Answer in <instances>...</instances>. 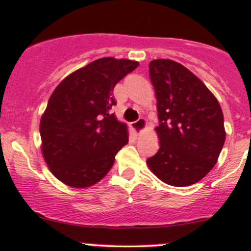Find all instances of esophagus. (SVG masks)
Here are the masks:
<instances>
[{"label":"esophagus","mask_w":251,"mask_h":251,"mask_svg":"<svg viewBox=\"0 0 251 251\" xmlns=\"http://www.w3.org/2000/svg\"><path fill=\"white\" fill-rule=\"evenodd\" d=\"M131 126H132V128H133L138 134H140V133H142V132H144L146 129L148 123H146V120L144 119V118H140V119H138L137 122L132 123Z\"/></svg>","instance_id":"obj_1"}]
</instances>
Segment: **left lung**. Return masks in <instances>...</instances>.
Here are the masks:
<instances>
[{"instance_id":"obj_1","label":"left lung","mask_w":251,"mask_h":251,"mask_svg":"<svg viewBox=\"0 0 251 251\" xmlns=\"http://www.w3.org/2000/svg\"><path fill=\"white\" fill-rule=\"evenodd\" d=\"M157 99L160 148L146 160L164 183L189 186L217 163L226 142L223 112L210 89L192 72L169 59L150 62Z\"/></svg>"}]
</instances>
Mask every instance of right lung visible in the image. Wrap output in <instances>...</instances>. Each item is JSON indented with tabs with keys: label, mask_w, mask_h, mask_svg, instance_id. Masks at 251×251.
I'll use <instances>...</instances> for the list:
<instances>
[{
	"label": "right lung",
	"mask_w": 251,
	"mask_h": 251,
	"mask_svg": "<svg viewBox=\"0 0 251 251\" xmlns=\"http://www.w3.org/2000/svg\"><path fill=\"white\" fill-rule=\"evenodd\" d=\"M139 66L128 59L101 57L66 76L40 120L41 151L60 181L85 189L101 180L128 143L127 125L109 113L114 86Z\"/></svg>",
	"instance_id": "obj_1"
}]
</instances>
